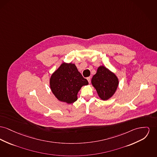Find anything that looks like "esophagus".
Instances as JSON below:
<instances>
[{
  "instance_id": "1",
  "label": "esophagus",
  "mask_w": 157,
  "mask_h": 157,
  "mask_svg": "<svg viewBox=\"0 0 157 157\" xmlns=\"http://www.w3.org/2000/svg\"><path fill=\"white\" fill-rule=\"evenodd\" d=\"M86 79H87V80H88V82L90 83V82H91V77H88Z\"/></svg>"
}]
</instances>
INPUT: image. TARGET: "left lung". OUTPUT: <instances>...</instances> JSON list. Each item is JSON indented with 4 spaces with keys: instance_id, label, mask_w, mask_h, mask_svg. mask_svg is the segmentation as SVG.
<instances>
[{
    "instance_id": "1",
    "label": "left lung",
    "mask_w": 157,
    "mask_h": 157,
    "mask_svg": "<svg viewBox=\"0 0 157 157\" xmlns=\"http://www.w3.org/2000/svg\"><path fill=\"white\" fill-rule=\"evenodd\" d=\"M91 83L99 97L105 101L110 98L116 91L119 79L109 69L100 66L97 69V73L93 76Z\"/></svg>"
}]
</instances>
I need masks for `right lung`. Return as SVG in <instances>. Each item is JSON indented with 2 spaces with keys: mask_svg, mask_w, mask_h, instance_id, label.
<instances>
[{
  "mask_svg": "<svg viewBox=\"0 0 157 157\" xmlns=\"http://www.w3.org/2000/svg\"><path fill=\"white\" fill-rule=\"evenodd\" d=\"M88 84L75 64L63 62L52 75L50 86L53 94L60 101L71 104L78 100L81 87Z\"/></svg>",
  "mask_w": 157,
  "mask_h": 157,
  "instance_id": "1",
  "label": "right lung"
}]
</instances>
